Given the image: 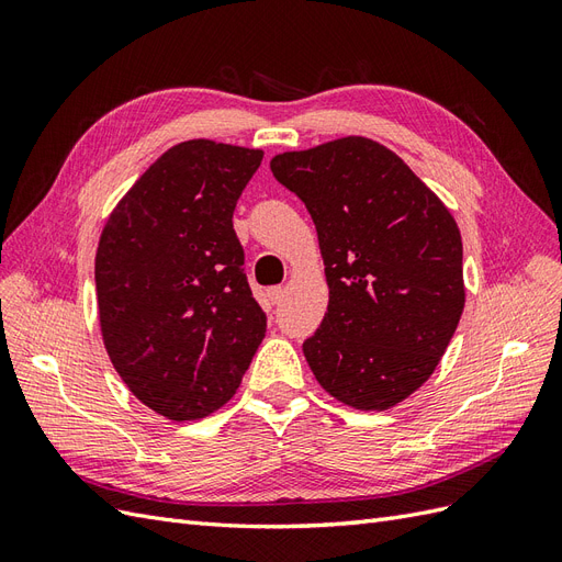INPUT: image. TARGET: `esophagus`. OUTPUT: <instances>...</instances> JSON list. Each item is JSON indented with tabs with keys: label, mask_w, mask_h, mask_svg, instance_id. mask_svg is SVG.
<instances>
[{
	"label": "esophagus",
	"mask_w": 562,
	"mask_h": 562,
	"mask_svg": "<svg viewBox=\"0 0 562 562\" xmlns=\"http://www.w3.org/2000/svg\"><path fill=\"white\" fill-rule=\"evenodd\" d=\"M281 297H283V288H281V285H271V288H267V300H269L271 304L281 302Z\"/></svg>",
	"instance_id": "1"
}]
</instances>
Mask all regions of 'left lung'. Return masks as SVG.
Returning a JSON list of instances; mask_svg holds the SVG:
<instances>
[{
  "label": "left lung",
  "mask_w": 562,
  "mask_h": 562,
  "mask_svg": "<svg viewBox=\"0 0 562 562\" xmlns=\"http://www.w3.org/2000/svg\"><path fill=\"white\" fill-rule=\"evenodd\" d=\"M307 206L328 314L302 351L318 384L386 411L431 378L464 310L462 236L450 211L384 145L349 135L269 164Z\"/></svg>",
  "instance_id": "left-lung-1"
}]
</instances>
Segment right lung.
I'll return each instance as SVG.
<instances>
[{"mask_svg":"<svg viewBox=\"0 0 562 562\" xmlns=\"http://www.w3.org/2000/svg\"><path fill=\"white\" fill-rule=\"evenodd\" d=\"M260 161V149L180 143L131 187L100 236L95 295L110 361L168 419L223 407L265 337L232 223Z\"/></svg>","mask_w":562,"mask_h":562,"instance_id":"1","label":"right lung"}]
</instances>
